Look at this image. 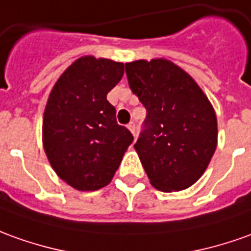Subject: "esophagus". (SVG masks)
Masks as SVG:
<instances>
[{
	"label": "esophagus",
	"mask_w": 251,
	"mask_h": 251,
	"mask_svg": "<svg viewBox=\"0 0 251 251\" xmlns=\"http://www.w3.org/2000/svg\"><path fill=\"white\" fill-rule=\"evenodd\" d=\"M127 128H128L129 131H131V134H132V135H134V136L136 135V134H135V123H134V122L129 123L128 126H127Z\"/></svg>",
	"instance_id": "esophagus-1"
}]
</instances>
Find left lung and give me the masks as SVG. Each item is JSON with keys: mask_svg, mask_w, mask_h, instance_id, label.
Segmentation results:
<instances>
[{"mask_svg": "<svg viewBox=\"0 0 251 251\" xmlns=\"http://www.w3.org/2000/svg\"><path fill=\"white\" fill-rule=\"evenodd\" d=\"M126 74L148 112L134 148L151 186L164 193L193 186L217 146V117L208 97L165 58L127 63Z\"/></svg>", "mask_w": 251, "mask_h": 251, "instance_id": "left-lung-1", "label": "left lung"}]
</instances>
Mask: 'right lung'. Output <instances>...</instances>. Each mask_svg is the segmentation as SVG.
<instances>
[{
	"instance_id": "right-lung-1",
	"label": "right lung",
	"mask_w": 251,
	"mask_h": 251,
	"mask_svg": "<svg viewBox=\"0 0 251 251\" xmlns=\"http://www.w3.org/2000/svg\"><path fill=\"white\" fill-rule=\"evenodd\" d=\"M124 64L83 56L57 79L43 112L42 142L57 176L79 191L108 186L134 136L116 122L106 94Z\"/></svg>"
}]
</instances>
